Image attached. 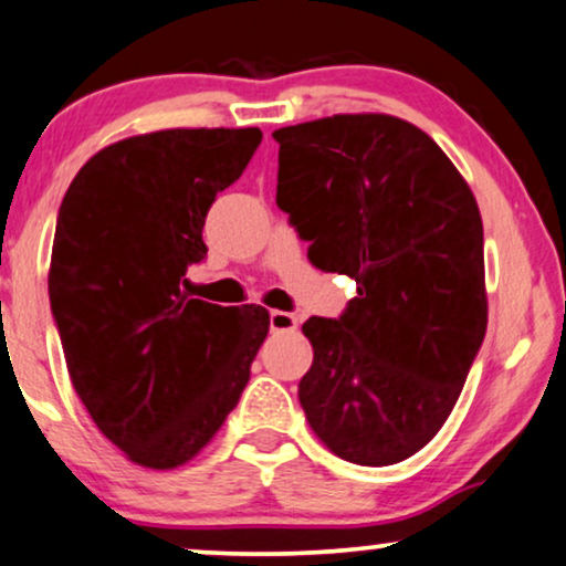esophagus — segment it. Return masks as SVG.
I'll use <instances>...</instances> for the list:
<instances>
[{"label":"esophagus","mask_w":566,"mask_h":566,"mask_svg":"<svg viewBox=\"0 0 566 566\" xmlns=\"http://www.w3.org/2000/svg\"><path fill=\"white\" fill-rule=\"evenodd\" d=\"M300 326L297 315L284 311H269V328L271 331H295Z\"/></svg>","instance_id":"esophagus-1"}]
</instances>
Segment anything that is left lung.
Masks as SVG:
<instances>
[{"label":"left lung","mask_w":566,"mask_h":566,"mask_svg":"<svg viewBox=\"0 0 566 566\" xmlns=\"http://www.w3.org/2000/svg\"><path fill=\"white\" fill-rule=\"evenodd\" d=\"M276 207L307 259L357 282L307 318L300 403L344 461L390 465L440 432L486 334L484 228L448 155L409 120L359 113L284 126Z\"/></svg>","instance_id":"obj_1"}]
</instances>
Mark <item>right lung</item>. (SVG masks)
I'll use <instances>...</instances> for the list:
<instances>
[{"label": "right lung", "instance_id": "1", "mask_svg": "<svg viewBox=\"0 0 566 566\" xmlns=\"http://www.w3.org/2000/svg\"><path fill=\"white\" fill-rule=\"evenodd\" d=\"M259 129H168L82 165L56 217L49 297L72 386L129 461L176 469L235 409L269 334L259 305L188 297L186 271L217 193L243 176Z\"/></svg>", "mask_w": 566, "mask_h": 566}]
</instances>
